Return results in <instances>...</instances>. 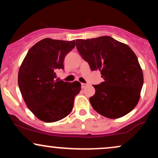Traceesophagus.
Segmentation results:
<instances>
[{
	"label": "esophagus",
	"mask_w": 158,
	"mask_h": 158,
	"mask_svg": "<svg viewBox=\"0 0 158 158\" xmlns=\"http://www.w3.org/2000/svg\"><path fill=\"white\" fill-rule=\"evenodd\" d=\"M81 88H85V87L88 86V84H87V83H81Z\"/></svg>",
	"instance_id": "1"
}]
</instances>
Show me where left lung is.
<instances>
[{
    "label": "left lung",
    "mask_w": 158,
    "mask_h": 158,
    "mask_svg": "<svg viewBox=\"0 0 158 158\" xmlns=\"http://www.w3.org/2000/svg\"><path fill=\"white\" fill-rule=\"evenodd\" d=\"M76 45L91 70H99L104 79L94 85L95 94L89 99L94 109L110 119L131 111L143 85L142 69L131 49L110 36L77 39Z\"/></svg>",
    "instance_id": "obj_1"
}]
</instances>
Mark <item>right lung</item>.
I'll return each mask as SVG.
<instances>
[{
	"label": "right lung",
	"instance_id": "1",
	"mask_svg": "<svg viewBox=\"0 0 158 158\" xmlns=\"http://www.w3.org/2000/svg\"><path fill=\"white\" fill-rule=\"evenodd\" d=\"M75 47V41L44 39L29 50L20 67L18 82L29 109L37 118L53 123L71 112L75 97L81 90L79 81L56 79L64 70V59Z\"/></svg>",
	"mask_w": 158,
	"mask_h": 158
}]
</instances>
